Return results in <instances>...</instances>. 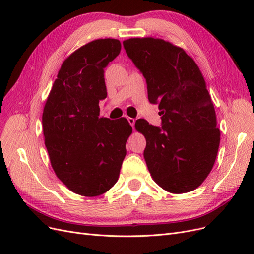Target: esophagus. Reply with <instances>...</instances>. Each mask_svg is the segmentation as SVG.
<instances>
[{
    "mask_svg": "<svg viewBox=\"0 0 254 254\" xmlns=\"http://www.w3.org/2000/svg\"><path fill=\"white\" fill-rule=\"evenodd\" d=\"M127 120H128V122H129V124L133 127V126H134V123H135V120H134L133 118H129V117L127 118Z\"/></svg>",
    "mask_w": 254,
    "mask_h": 254,
    "instance_id": "obj_1",
    "label": "esophagus"
}]
</instances>
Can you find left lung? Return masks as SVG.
Segmentation results:
<instances>
[{
  "instance_id": "1",
  "label": "left lung",
  "mask_w": 254,
  "mask_h": 254,
  "mask_svg": "<svg viewBox=\"0 0 254 254\" xmlns=\"http://www.w3.org/2000/svg\"><path fill=\"white\" fill-rule=\"evenodd\" d=\"M123 45L146 79L149 102L161 110L162 127L135 122L146 139L144 158L152 179L173 194L197 189L212 171L220 142L200 70L184 50L162 39L131 38Z\"/></svg>"
}]
</instances>
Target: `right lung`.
Listing matches in <instances>:
<instances>
[{
	"instance_id": "right-lung-1",
	"label": "right lung",
	"mask_w": 254,
	"mask_h": 254,
	"mask_svg": "<svg viewBox=\"0 0 254 254\" xmlns=\"http://www.w3.org/2000/svg\"><path fill=\"white\" fill-rule=\"evenodd\" d=\"M117 39H97L61 65L45 103L42 126L56 176L74 193L94 197L117 183L132 128L125 118H99L107 97L105 67L121 52Z\"/></svg>"
}]
</instances>
